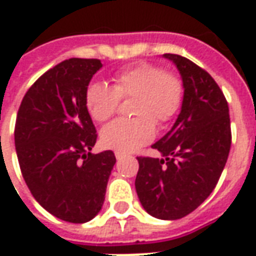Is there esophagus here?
Instances as JSON below:
<instances>
[{"instance_id": "obj_1", "label": "esophagus", "mask_w": 256, "mask_h": 256, "mask_svg": "<svg viewBox=\"0 0 256 256\" xmlns=\"http://www.w3.org/2000/svg\"><path fill=\"white\" fill-rule=\"evenodd\" d=\"M115 156H116L118 160H120L123 156H124V154H122V152H115Z\"/></svg>"}]
</instances>
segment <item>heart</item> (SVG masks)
I'll return each mask as SVG.
<instances>
[{"mask_svg": "<svg viewBox=\"0 0 256 256\" xmlns=\"http://www.w3.org/2000/svg\"><path fill=\"white\" fill-rule=\"evenodd\" d=\"M114 84L93 82L84 93L92 118L106 122L120 106V98L136 97L132 119H116L101 130L104 146L132 152L148 144L156 134V123L167 124L177 116L185 98V86L177 74L159 64L138 63L114 74Z\"/></svg>", "mask_w": 256, "mask_h": 256, "instance_id": "b5f03b06", "label": "heart"}]
</instances>
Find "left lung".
I'll return each mask as SVG.
<instances>
[{
	"label": "left lung",
	"instance_id": "left-lung-1",
	"mask_svg": "<svg viewBox=\"0 0 256 256\" xmlns=\"http://www.w3.org/2000/svg\"><path fill=\"white\" fill-rule=\"evenodd\" d=\"M182 76L185 98L172 130L152 145L163 159L138 156L136 190L146 212L180 220L214 190L229 156L230 118L225 96L206 70L166 53Z\"/></svg>",
	"mask_w": 256,
	"mask_h": 256
}]
</instances>
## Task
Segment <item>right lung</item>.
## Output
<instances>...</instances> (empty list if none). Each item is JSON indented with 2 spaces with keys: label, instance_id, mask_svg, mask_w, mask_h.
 <instances>
[{
  "label": "right lung",
  "instance_id": "1",
  "mask_svg": "<svg viewBox=\"0 0 256 256\" xmlns=\"http://www.w3.org/2000/svg\"><path fill=\"white\" fill-rule=\"evenodd\" d=\"M102 64L98 58H68L36 79L22 100L14 145L31 194L50 214L84 224L102 207L116 158L92 154L97 132L84 93Z\"/></svg>",
  "mask_w": 256,
  "mask_h": 256
}]
</instances>
